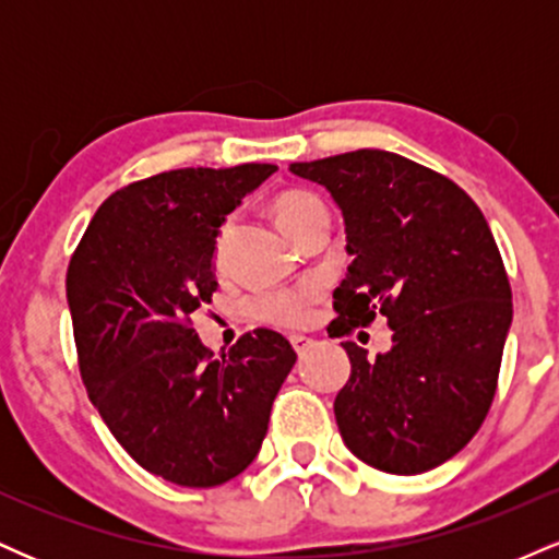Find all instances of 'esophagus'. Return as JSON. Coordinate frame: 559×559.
<instances>
[{
	"mask_svg": "<svg viewBox=\"0 0 559 559\" xmlns=\"http://www.w3.org/2000/svg\"><path fill=\"white\" fill-rule=\"evenodd\" d=\"M288 342H292L294 352H297V355H305V352L310 349V346H312V338L299 336V333H294V336H288Z\"/></svg>",
	"mask_w": 559,
	"mask_h": 559,
	"instance_id": "1",
	"label": "esophagus"
}]
</instances>
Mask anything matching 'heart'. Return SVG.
I'll return each mask as SVG.
<instances>
[{
	"mask_svg": "<svg viewBox=\"0 0 559 559\" xmlns=\"http://www.w3.org/2000/svg\"><path fill=\"white\" fill-rule=\"evenodd\" d=\"M323 207V202L310 191H284L273 202V213L278 226L286 230L288 236L297 230L301 223L307 221L316 210ZM228 239V226L221 228L215 239V262L223 260ZM310 301L312 294L307 288H284V292H262L249 299L247 312L260 323L271 325H301L310 318Z\"/></svg>",
	"mask_w": 559,
	"mask_h": 559,
	"instance_id": "b5f03b06",
	"label": "heart"
}]
</instances>
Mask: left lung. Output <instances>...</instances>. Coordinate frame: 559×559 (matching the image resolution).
<instances>
[{
	"label": "left lung",
	"instance_id": "1",
	"mask_svg": "<svg viewBox=\"0 0 559 559\" xmlns=\"http://www.w3.org/2000/svg\"><path fill=\"white\" fill-rule=\"evenodd\" d=\"M288 170L331 191L355 254L333 292L329 333L349 336L376 316L394 331L376 360L342 344L352 376L333 413L344 444L394 476L447 463L489 415L512 323L489 223L457 183L394 152L357 150Z\"/></svg>",
	"mask_w": 559,
	"mask_h": 559
}]
</instances>
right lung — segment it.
<instances>
[{
	"label": "right lung",
	"mask_w": 559,
	"mask_h": 559,
	"mask_svg": "<svg viewBox=\"0 0 559 559\" xmlns=\"http://www.w3.org/2000/svg\"><path fill=\"white\" fill-rule=\"evenodd\" d=\"M275 170L183 168L128 183L102 202L70 258L88 400L120 447L170 484L210 489L247 471L297 362L275 331L243 333L215 360L191 329L217 288V228Z\"/></svg>",
	"instance_id": "1"
}]
</instances>
